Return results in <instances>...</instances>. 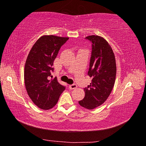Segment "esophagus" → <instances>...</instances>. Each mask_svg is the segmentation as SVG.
<instances>
[{
	"instance_id": "esophagus-1",
	"label": "esophagus",
	"mask_w": 146,
	"mask_h": 146,
	"mask_svg": "<svg viewBox=\"0 0 146 146\" xmlns=\"http://www.w3.org/2000/svg\"><path fill=\"white\" fill-rule=\"evenodd\" d=\"M77 88V85L76 84H71V85H69V88L70 90H74V89H76Z\"/></svg>"
}]
</instances>
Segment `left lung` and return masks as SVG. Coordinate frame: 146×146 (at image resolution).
Here are the masks:
<instances>
[{
	"instance_id": "left-lung-1",
	"label": "left lung",
	"mask_w": 146,
	"mask_h": 146,
	"mask_svg": "<svg viewBox=\"0 0 146 146\" xmlns=\"http://www.w3.org/2000/svg\"><path fill=\"white\" fill-rule=\"evenodd\" d=\"M92 42V53L88 75L90 84L84 88V98L79 104L88 110L102 104L114 86L116 76L115 56L110 45L104 38L96 35L86 37Z\"/></svg>"
}]
</instances>
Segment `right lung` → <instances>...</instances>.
<instances>
[{"mask_svg":"<svg viewBox=\"0 0 146 146\" xmlns=\"http://www.w3.org/2000/svg\"><path fill=\"white\" fill-rule=\"evenodd\" d=\"M68 39L54 35L42 36L28 55L24 72L26 89L30 98L40 109L52 108L65 90L56 78L50 77L54 61L62 46Z\"/></svg>","mask_w":146,"mask_h":146,"instance_id":"right-lung-1","label":"right lung"}]
</instances>
